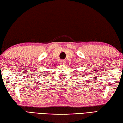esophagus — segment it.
<instances>
[{"label": "esophagus", "mask_w": 123, "mask_h": 123, "mask_svg": "<svg viewBox=\"0 0 123 123\" xmlns=\"http://www.w3.org/2000/svg\"><path fill=\"white\" fill-rule=\"evenodd\" d=\"M66 63V61H65V60H61V63L62 64H65Z\"/></svg>", "instance_id": "obj_1"}]
</instances>
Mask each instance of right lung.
Wrapping results in <instances>:
<instances>
[{
    "label": "right lung",
    "mask_w": 123,
    "mask_h": 123,
    "mask_svg": "<svg viewBox=\"0 0 123 123\" xmlns=\"http://www.w3.org/2000/svg\"><path fill=\"white\" fill-rule=\"evenodd\" d=\"M44 76H45V75H44Z\"/></svg>",
    "instance_id": "right-lung-1"
}]
</instances>
